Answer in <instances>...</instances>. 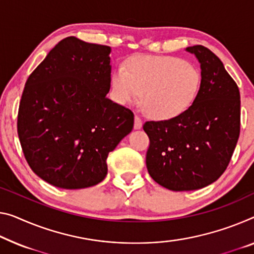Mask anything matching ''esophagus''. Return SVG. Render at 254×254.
<instances>
[{
	"label": "esophagus",
	"instance_id": "esophagus-1",
	"mask_svg": "<svg viewBox=\"0 0 254 254\" xmlns=\"http://www.w3.org/2000/svg\"><path fill=\"white\" fill-rule=\"evenodd\" d=\"M134 128H135V129H139V128H142V119H140L138 116H135Z\"/></svg>",
	"mask_w": 254,
	"mask_h": 254
}]
</instances>
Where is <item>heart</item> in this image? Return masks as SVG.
I'll list each match as a JSON object with an SVG mask.
<instances>
[{"instance_id":"1","label":"heart","mask_w":254,"mask_h":254,"mask_svg":"<svg viewBox=\"0 0 254 254\" xmlns=\"http://www.w3.org/2000/svg\"><path fill=\"white\" fill-rule=\"evenodd\" d=\"M201 73L190 62L176 57H142L112 73L111 88L122 104L137 102L155 119L175 118L196 99Z\"/></svg>"}]
</instances>
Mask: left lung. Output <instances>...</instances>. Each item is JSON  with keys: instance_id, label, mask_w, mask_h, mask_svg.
Wrapping results in <instances>:
<instances>
[{"instance_id": "obj_1", "label": "left lung", "mask_w": 254, "mask_h": 254, "mask_svg": "<svg viewBox=\"0 0 254 254\" xmlns=\"http://www.w3.org/2000/svg\"><path fill=\"white\" fill-rule=\"evenodd\" d=\"M201 65L196 99L175 118L146 122L150 138L146 167L159 185L193 190L219 178L231 161L240 136L239 87L216 54L202 45L186 48Z\"/></svg>"}]
</instances>
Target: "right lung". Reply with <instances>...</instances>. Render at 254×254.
<instances>
[{
	"label": "right lung",
	"instance_id": "add662e5",
	"mask_svg": "<svg viewBox=\"0 0 254 254\" xmlns=\"http://www.w3.org/2000/svg\"><path fill=\"white\" fill-rule=\"evenodd\" d=\"M110 46L70 36L30 73L18 111L23 155L38 177L65 190L91 187L134 127V114L108 99Z\"/></svg>",
	"mask_w": 254,
	"mask_h": 254
}]
</instances>
